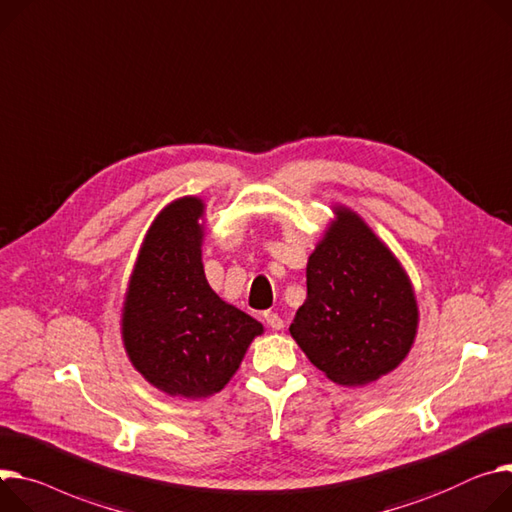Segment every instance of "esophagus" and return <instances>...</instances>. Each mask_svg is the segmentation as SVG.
Segmentation results:
<instances>
[{
    "instance_id": "esophagus-1",
    "label": "esophagus",
    "mask_w": 512,
    "mask_h": 512,
    "mask_svg": "<svg viewBox=\"0 0 512 512\" xmlns=\"http://www.w3.org/2000/svg\"><path fill=\"white\" fill-rule=\"evenodd\" d=\"M264 320H266V324H268L272 330H281V328H283V318L279 316V313L266 311V313H264Z\"/></svg>"
}]
</instances>
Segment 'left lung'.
I'll use <instances>...</instances> for the list:
<instances>
[{
	"label": "left lung",
	"instance_id": "obj_1",
	"mask_svg": "<svg viewBox=\"0 0 512 512\" xmlns=\"http://www.w3.org/2000/svg\"><path fill=\"white\" fill-rule=\"evenodd\" d=\"M338 221L307 262V299L291 336L340 385H365L396 369L414 342L418 309L400 262L361 217Z\"/></svg>",
	"mask_w": 512,
	"mask_h": 512
}]
</instances>
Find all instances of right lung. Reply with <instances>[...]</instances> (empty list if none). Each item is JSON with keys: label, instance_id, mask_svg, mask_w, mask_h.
<instances>
[{"label": "right lung", "instance_id": "add662e5", "mask_svg": "<svg viewBox=\"0 0 512 512\" xmlns=\"http://www.w3.org/2000/svg\"><path fill=\"white\" fill-rule=\"evenodd\" d=\"M199 199L153 221L129 283L123 340L135 369L170 396L207 398L238 371L262 324L217 297L201 262Z\"/></svg>", "mask_w": 512, "mask_h": 512}]
</instances>
